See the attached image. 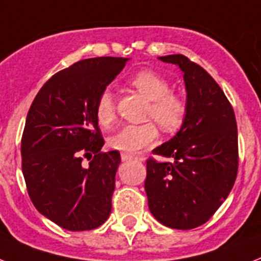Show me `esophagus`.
Instances as JSON below:
<instances>
[{"mask_svg":"<svg viewBox=\"0 0 261 261\" xmlns=\"http://www.w3.org/2000/svg\"><path fill=\"white\" fill-rule=\"evenodd\" d=\"M122 161L123 162H127V161H138L139 160V156L138 155H133V154H124V152H122Z\"/></svg>","mask_w":261,"mask_h":261,"instance_id":"obj_1","label":"esophagus"}]
</instances>
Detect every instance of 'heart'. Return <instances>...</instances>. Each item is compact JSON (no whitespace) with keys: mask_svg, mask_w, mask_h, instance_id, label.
<instances>
[{"mask_svg":"<svg viewBox=\"0 0 261 261\" xmlns=\"http://www.w3.org/2000/svg\"><path fill=\"white\" fill-rule=\"evenodd\" d=\"M130 86L142 96L150 100L147 116L155 120L166 133L178 130L186 116V101L184 97L170 91L166 79L152 71H141L130 80ZM95 116L101 127L111 126L115 120V105L110 91H103L97 97ZM158 137V130L152 122L142 124H127L111 135L109 145L111 149L124 154H135L149 147Z\"/></svg>","mask_w":261,"mask_h":261,"instance_id":"b5f03b06","label":"heart"}]
</instances>
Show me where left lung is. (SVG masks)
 Wrapping results in <instances>:
<instances>
[{"label": "left lung", "mask_w": 261, "mask_h": 261, "mask_svg": "<svg viewBox=\"0 0 261 261\" xmlns=\"http://www.w3.org/2000/svg\"><path fill=\"white\" fill-rule=\"evenodd\" d=\"M184 75L186 116L174 137L152 150L145 190L151 215L174 229L202 225L233 188L239 165L232 106L202 67L184 55L158 57Z\"/></svg>", "instance_id": "1"}]
</instances>
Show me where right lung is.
Listing matches in <instances>:
<instances>
[{
    "label": "right lung",
    "mask_w": 261,
    "mask_h": 261,
    "mask_svg": "<svg viewBox=\"0 0 261 261\" xmlns=\"http://www.w3.org/2000/svg\"><path fill=\"white\" fill-rule=\"evenodd\" d=\"M128 60L77 61L41 87L28 112L21 141L28 193L42 216L67 230L95 229L111 213L120 154L101 151L95 106ZM83 155L93 158L88 167Z\"/></svg>",
    "instance_id": "obj_1"
}]
</instances>
